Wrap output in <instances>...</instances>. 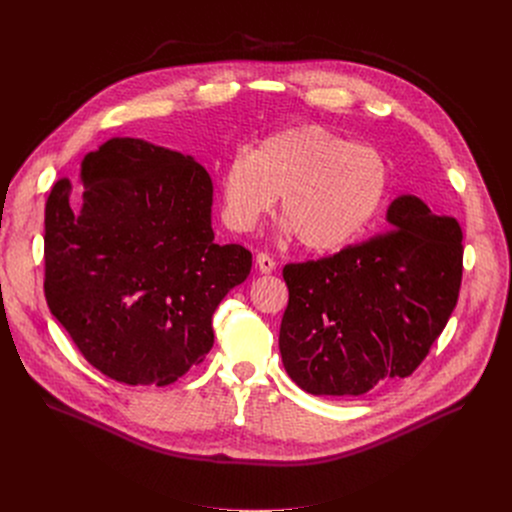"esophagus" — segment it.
<instances>
[{
	"instance_id": "obj_1",
	"label": "esophagus",
	"mask_w": 512,
	"mask_h": 512,
	"mask_svg": "<svg viewBox=\"0 0 512 512\" xmlns=\"http://www.w3.org/2000/svg\"><path fill=\"white\" fill-rule=\"evenodd\" d=\"M255 265L259 269V273H271L275 269V261L267 253H259L255 257Z\"/></svg>"
}]
</instances>
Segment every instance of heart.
Masks as SVG:
<instances>
[{"instance_id":"b5f03b06","label":"heart","mask_w":512,"mask_h":512,"mask_svg":"<svg viewBox=\"0 0 512 512\" xmlns=\"http://www.w3.org/2000/svg\"><path fill=\"white\" fill-rule=\"evenodd\" d=\"M387 158L324 127L302 125L265 137L233 156L218 176L221 212L235 233H253L281 196L285 231L314 253L360 239L385 206Z\"/></svg>"}]
</instances>
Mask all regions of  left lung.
I'll list each match as a JSON object with an SVG mask.
<instances>
[{
    "label": "left lung",
    "mask_w": 512,
    "mask_h": 512,
    "mask_svg": "<svg viewBox=\"0 0 512 512\" xmlns=\"http://www.w3.org/2000/svg\"><path fill=\"white\" fill-rule=\"evenodd\" d=\"M462 253L456 218L405 194L379 237L285 265L279 352L289 379L312 395L358 397L409 377L456 308Z\"/></svg>",
    "instance_id": "obj_1"
}]
</instances>
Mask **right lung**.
<instances>
[{"mask_svg": "<svg viewBox=\"0 0 512 512\" xmlns=\"http://www.w3.org/2000/svg\"><path fill=\"white\" fill-rule=\"evenodd\" d=\"M81 188L75 204L58 180L46 200L48 308L103 375L166 387L210 352L253 257L214 241L212 180L188 154L115 137L83 158Z\"/></svg>", "mask_w": 512, "mask_h": 512, "instance_id": "obj_1", "label": "right lung"}]
</instances>
